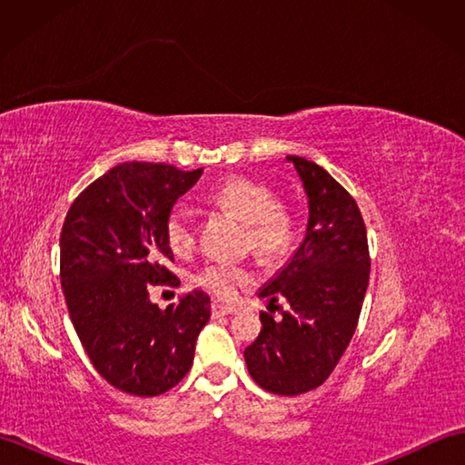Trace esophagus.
Here are the masks:
<instances>
[{"label": "esophagus", "mask_w": 465, "mask_h": 465, "mask_svg": "<svg viewBox=\"0 0 465 465\" xmlns=\"http://www.w3.org/2000/svg\"><path fill=\"white\" fill-rule=\"evenodd\" d=\"M212 312H213L215 315H230V313L238 312V308H235V305L222 303V302H213V303H212Z\"/></svg>", "instance_id": "1"}]
</instances>
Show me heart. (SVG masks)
Wrapping results in <instances>:
<instances>
[{"mask_svg": "<svg viewBox=\"0 0 465 465\" xmlns=\"http://www.w3.org/2000/svg\"><path fill=\"white\" fill-rule=\"evenodd\" d=\"M207 202L248 223L252 248L263 258H278L290 248L292 215L275 202L273 192L265 183L250 177H230L207 193ZM165 240L177 255L192 250L193 230L185 212L173 210L165 217ZM193 282L217 298L232 300L250 282V272L232 262H210L195 273Z\"/></svg>", "mask_w": 465, "mask_h": 465, "instance_id": "1", "label": "heart"}]
</instances>
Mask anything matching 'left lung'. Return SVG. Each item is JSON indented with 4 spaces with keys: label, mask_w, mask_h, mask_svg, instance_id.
I'll return each instance as SVG.
<instances>
[{
    "label": "left lung",
    "mask_w": 465,
    "mask_h": 465,
    "mask_svg": "<svg viewBox=\"0 0 465 465\" xmlns=\"http://www.w3.org/2000/svg\"><path fill=\"white\" fill-rule=\"evenodd\" d=\"M308 197V225L290 262L258 292L268 308L262 331L243 351L263 390L300 396L330 378L351 341L370 282L363 217L353 197L318 163L288 155ZM282 301L283 306L274 303Z\"/></svg>",
    "instance_id": "obj_1"
}]
</instances>
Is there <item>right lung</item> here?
<instances>
[{
	"mask_svg": "<svg viewBox=\"0 0 465 465\" xmlns=\"http://www.w3.org/2000/svg\"><path fill=\"white\" fill-rule=\"evenodd\" d=\"M203 170L127 162L75 197L59 238V278L69 318L102 378L132 396L172 390L190 371L195 340L212 315L192 292L165 310L152 285H175L165 217Z\"/></svg>",
	"mask_w": 465,
	"mask_h": 465,
	"instance_id": "add662e5",
	"label": "right lung"
}]
</instances>
